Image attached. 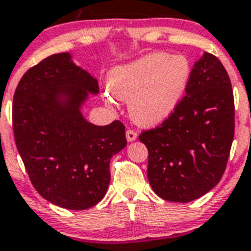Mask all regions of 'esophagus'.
<instances>
[{
  "label": "esophagus",
  "mask_w": 251,
  "mask_h": 251,
  "mask_svg": "<svg viewBox=\"0 0 251 251\" xmlns=\"http://www.w3.org/2000/svg\"><path fill=\"white\" fill-rule=\"evenodd\" d=\"M136 138H138V132L132 130V128H128L127 131H126V139H127V141H134L136 140Z\"/></svg>",
  "instance_id": "obj_1"
}]
</instances>
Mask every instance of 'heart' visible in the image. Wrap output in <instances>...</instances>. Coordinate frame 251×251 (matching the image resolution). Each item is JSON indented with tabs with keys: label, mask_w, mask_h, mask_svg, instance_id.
<instances>
[{
	"label": "heart",
	"mask_w": 251,
	"mask_h": 251,
	"mask_svg": "<svg viewBox=\"0 0 251 251\" xmlns=\"http://www.w3.org/2000/svg\"><path fill=\"white\" fill-rule=\"evenodd\" d=\"M191 78V64L183 55L154 53L111 73L108 88L128 102L132 120L139 125L162 123L177 107Z\"/></svg>",
	"instance_id": "heart-1"
}]
</instances>
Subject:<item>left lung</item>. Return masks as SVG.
<instances>
[{"mask_svg":"<svg viewBox=\"0 0 251 251\" xmlns=\"http://www.w3.org/2000/svg\"><path fill=\"white\" fill-rule=\"evenodd\" d=\"M234 132L230 77L217 56L204 53L173 112L139 135L148 148L151 188L163 200L182 203L206 195L225 172Z\"/></svg>","mask_w":251,"mask_h":251,"instance_id":"8db88e82","label":"left lung"}]
</instances>
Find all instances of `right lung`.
<instances>
[{"label":"right lung","mask_w":251,"mask_h":251,"mask_svg":"<svg viewBox=\"0 0 251 251\" xmlns=\"http://www.w3.org/2000/svg\"><path fill=\"white\" fill-rule=\"evenodd\" d=\"M97 79L71 60L50 55L26 72L16 87L12 127L16 148L34 188L56 206L87 210L110 184V160L126 147L125 126H96L79 107Z\"/></svg>","instance_id":"add662e5"}]
</instances>
